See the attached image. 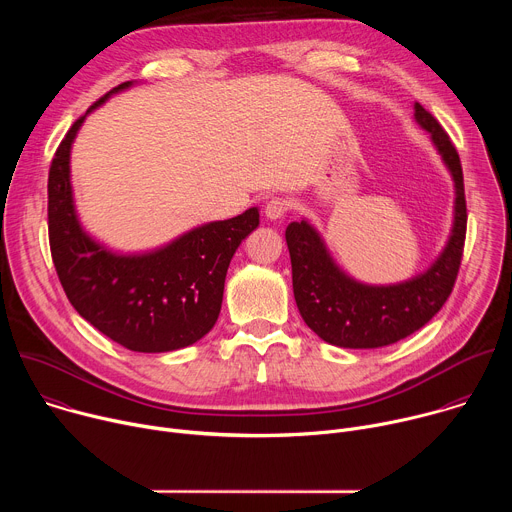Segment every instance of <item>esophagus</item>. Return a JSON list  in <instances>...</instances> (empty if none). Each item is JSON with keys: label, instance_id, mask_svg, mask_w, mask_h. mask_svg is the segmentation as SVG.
<instances>
[{"label": "esophagus", "instance_id": "obj_1", "mask_svg": "<svg viewBox=\"0 0 512 512\" xmlns=\"http://www.w3.org/2000/svg\"><path fill=\"white\" fill-rule=\"evenodd\" d=\"M289 208H291V204H289L287 198L273 196V198L265 204V216L269 218V221H277V218H283V216L287 214Z\"/></svg>", "mask_w": 512, "mask_h": 512}]
</instances>
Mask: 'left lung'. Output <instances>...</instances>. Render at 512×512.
<instances>
[{"label": "left lung", "instance_id": "obj_1", "mask_svg": "<svg viewBox=\"0 0 512 512\" xmlns=\"http://www.w3.org/2000/svg\"><path fill=\"white\" fill-rule=\"evenodd\" d=\"M417 123L431 133L456 182V221L448 247L425 273L397 285H362L330 259L318 233L291 223L285 241L294 296L304 322L326 342L344 348H379L423 328L450 298L466 241V194L458 150L437 119L415 103Z\"/></svg>", "mask_w": 512, "mask_h": 512}]
</instances>
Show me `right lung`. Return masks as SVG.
I'll return each instance as SVG.
<instances>
[{"label": "right lung", "instance_id": "1", "mask_svg": "<svg viewBox=\"0 0 512 512\" xmlns=\"http://www.w3.org/2000/svg\"><path fill=\"white\" fill-rule=\"evenodd\" d=\"M125 87L129 83L111 93ZM85 117L70 125L48 172V241L64 294L89 324L129 350L168 352L194 344L221 314L229 263L257 229L259 212L249 208L229 221L198 227L148 255L105 251L83 233L72 204L68 158Z\"/></svg>", "mask_w": 512, "mask_h": 512}]
</instances>
